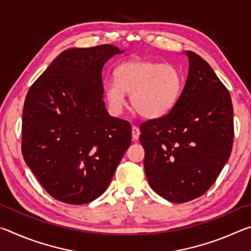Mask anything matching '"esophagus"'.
Listing matches in <instances>:
<instances>
[{
	"label": "esophagus",
	"mask_w": 251,
	"mask_h": 251,
	"mask_svg": "<svg viewBox=\"0 0 251 251\" xmlns=\"http://www.w3.org/2000/svg\"><path fill=\"white\" fill-rule=\"evenodd\" d=\"M139 134H141V131H139V128L137 126L131 127V136H133V139H138Z\"/></svg>",
	"instance_id": "1"
}]
</instances>
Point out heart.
Listing matches in <instances>:
<instances>
[{"instance_id":"heart-1","label":"heart","mask_w":251,"mask_h":251,"mask_svg":"<svg viewBox=\"0 0 251 251\" xmlns=\"http://www.w3.org/2000/svg\"><path fill=\"white\" fill-rule=\"evenodd\" d=\"M116 80H107L104 96L109 112L120 115L126 105V94L136 113L148 120L171 112L181 94L184 76L171 63L135 58L123 63L115 71Z\"/></svg>"}]
</instances>
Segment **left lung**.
<instances>
[{
    "instance_id": "8db88e82",
    "label": "left lung",
    "mask_w": 251,
    "mask_h": 251,
    "mask_svg": "<svg viewBox=\"0 0 251 251\" xmlns=\"http://www.w3.org/2000/svg\"><path fill=\"white\" fill-rule=\"evenodd\" d=\"M188 76L167 115L141 125L144 167L154 192L172 202L201 197L230 157L233 109L230 94L198 54L187 50Z\"/></svg>"
}]
</instances>
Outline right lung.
<instances>
[{"mask_svg":"<svg viewBox=\"0 0 251 251\" xmlns=\"http://www.w3.org/2000/svg\"><path fill=\"white\" fill-rule=\"evenodd\" d=\"M114 45L69 49L29 88L23 108L22 154L53 198L83 205L107 188L131 142L128 122L110 116L101 71Z\"/></svg>","mask_w":251,"mask_h":251,"instance_id":"obj_1","label":"right lung"}]
</instances>
